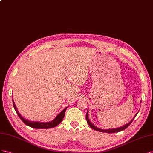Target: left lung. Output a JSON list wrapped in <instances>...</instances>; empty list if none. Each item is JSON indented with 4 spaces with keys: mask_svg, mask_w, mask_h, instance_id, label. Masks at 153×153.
<instances>
[{
    "mask_svg": "<svg viewBox=\"0 0 153 153\" xmlns=\"http://www.w3.org/2000/svg\"><path fill=\"white\" fill-rule=\"evenodd\" d=\"M88 111H87V113H86V121H87V123H88V125L90 126V127L91 128H92L93 129H94V130H96V131H100V132H103V133H118V132H120V131H123V130H124V129H126V128H127L128 126L131 124V123H132L133 122V119H134V117H136V115H135V116L134 117V118L133 119L131 120L129 123H128V124H126V125H124V126H122V127H120V128H115V129H99V128H97L96 127V126H95L94 124H91V123H90V120H89V118H88Z\"/></svg>",
    "mask_w": 153,
    "mask_h": 153,
    "instance_id": "obj_1",
    "label": "left lung"
}]
</instances>
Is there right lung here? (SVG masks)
<instances>
[{
	"instance_id": "1",
	"label": "right lung",
	"mask_w": 153,
	"mask_h": 153,
	"mask_svg": "<svg viewBox=\"0 0 153 153\" xmlns=\"http://www.w3.org/2000/svg\"><path fill=\"white\" fill-rule=\"evenodd\" d=\"M13 106H14V108H15L16 113L18 114L19 117H20V119L22 120L23 123L27 126H30V127L33 128H35V129H49V128H54V127H56V126H57L58 125H59L61 123V122L62 121L63 119L64 118V116H65V111H66L67 108V107L65 108L62 112H60L59 114L56 117V118L53 120H52L51 122H48V123H41V122L30 121L27 119H25V118H24L20 114L19 111L17 110L13 100Z\"/></svg>"
}]
</instances>
